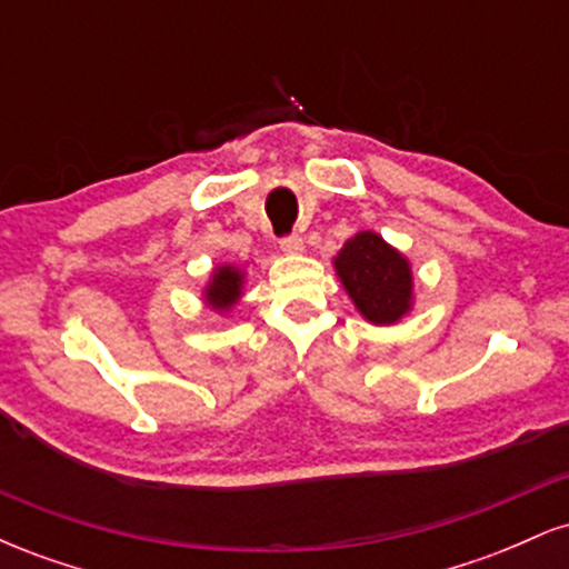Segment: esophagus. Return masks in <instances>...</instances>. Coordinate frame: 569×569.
<instances>
[{
    "label": "esophagus",
    "mask_w": 569,
    "mask_h": 569,
    "mask_svg": "<svg viewBox=\"0 0 569 569\" xmlns=\"http://www.w3.org/2000/svg\"><path fill=\"white\" fill-rule=\"evenodd\" d=\"M280 248H283L286 253H302L305 251V240H302V234H286L283 240H280Z\"/></svg>",
    "instance_id": "esophagus-1"
}]
</instances>
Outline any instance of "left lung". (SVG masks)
Listing matches in <instances>:
<instances>
[{
	"instance_id": "1",
	"label": "left lung",
	"mask_w": 569,
	"mask_h": 569,
	"mask_svg": "<svg viewBox=\"0 0 569 569\" xmlns=\"http://www.w3.org/2000/svg\"><path fill=\"white\" fill-rule=\"evenodd\" d=\"M335 270L356 310L375 326H393L411 310L415 276L409 259L382 234L356 232L335 257Z\"/></svg>"
}]
</instances>
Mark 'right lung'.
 I'll return each mask as SVG.
<instances>
[{"label":"right lung","instance_id":"right-lung-1","mask_svg":"<svg viewBox=\"0 0 569 569\" xmlns=\"http://www.w3.org/2000/svg\"><path fill=\"white\" fill-rule=\"evenodd\" d=\"M243 270H238L234 264H221L213 270L211 280H208L202 299L208 307H213L217 312H227L238 305L240 293H243Z\"/></svg>","mask_w":569,"mask_h":569}]
</instances>
